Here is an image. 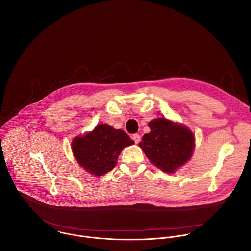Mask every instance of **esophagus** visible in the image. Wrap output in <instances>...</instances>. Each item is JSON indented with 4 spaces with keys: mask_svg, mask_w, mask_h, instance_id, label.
I'll return each mask as SVG.
<instances>
[{
    "mask_svg": "<svg viewBox=\"0 0 251 251\" xmlns=\"http://www.w3.org/2000/svg\"><path fill=\"white\" fill-rule=\"evenodd\" d=\"M132 139H133V141L135 142L136 144L139 143L140 142V139H141V137H140V135L139 134H133L132 135Z\"/></svg>",
    "mask_w": 251,
    "mask_h": 251,
    "instance_id": "obj_1",
    "label": "esophagus"
}]
</instances>
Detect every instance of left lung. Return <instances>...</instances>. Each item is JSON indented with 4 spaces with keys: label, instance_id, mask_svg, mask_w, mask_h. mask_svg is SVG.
<instances>
[{
    "label": "left lung",
    "instance_id": "1",
    "mask_svg": "<svg viewBox=\"0 0 251 251\" xmlns=\"http://www.w3.org/2000/svg\"><path fill=\"white\" fill-rule=\"evenodd\" d=\"M149 127L139 146L157 168L173 173L191 157L194 136L188 128L164 118L151 121Z\"/></svg>",
    "mask_w": 251,
    "mask_h": 251
}]
</instances>
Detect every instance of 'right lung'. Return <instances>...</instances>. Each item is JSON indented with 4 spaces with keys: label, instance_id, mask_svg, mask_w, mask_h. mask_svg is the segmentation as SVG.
Masks as SVG:
<instances>
[{
    "label": "right lung",
    "instance_id": "right-lung-1",
    "mask_svg": "<svg viewBox=\"0 0 251 251\" xmlns=\"http://www.w3.org/2000/svg\"><path fill=\"white\" fill-rule=\"evenodd\" d=\"M134 143L121 129L108 125H99L92 132L72 141V151L77 162L96 176H102L112 170L121 151Z\"/></svg>",
    "mask_w": 251,
    "mask_h": 251
}]
</instances>
